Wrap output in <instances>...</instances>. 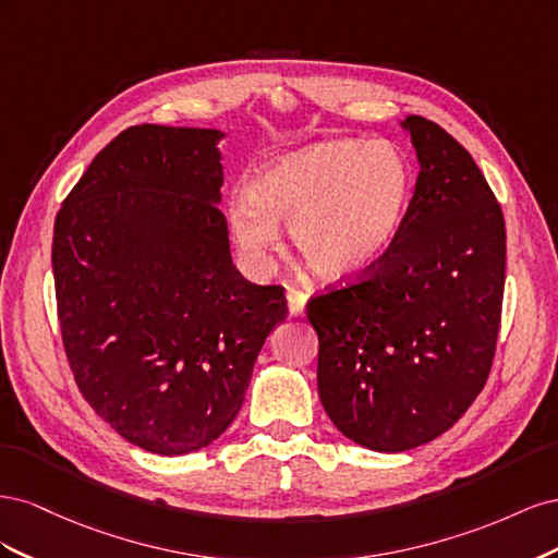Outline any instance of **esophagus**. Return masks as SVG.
Segmentation results:
<instances>
[{
  "label": "esophagus",
  "mask_w": 558,
  "mask_h": 558,
  "mask_svg": "<svg viewBox=\"0 0 558 558\" xmlns=\"http://www.w3.org/2000/svg\"><path fill=\"white\" fill-rule=\"evenodd\" d=\"M286 298H289V312H291V316H302V314H305V305H307V295L305 293L298 291V289H289Z\"/></svg>",
  "instance_id": "34e87169"
}]
</instances>
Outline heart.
Returning <instances> with one entry per match:
<instances>
[{
	"instance_id": "heart-1",
	"label": "heart",
	"mask_w": 558,
	"mask_h": 558,
	"mask_svg": "<svg viewBox=\"0 0 558 558\" xmlns=\"http://www.w3.org/2000/svg\"><path fill=\"white\" fill-rule=\"evenodd\" d=\"M412 189V162L398 144L324 142L253 174L228 221L251 263H267L286 223L295 251L320 279L347 283L373 272L393 248Z\"/></svg>"
}]
</instances>
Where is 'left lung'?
<instances>
[{
	"instance_id": "left-lung-1",
	"label": "left lung",
	"mask_w": 558,
	"mask_h": 558,
	"mask_svg": "<svg viewBox=\"0 0 558 558\" xmlns=\"http://www.w3.org/2000/svg\"><path fill=\"white\" fill-rule=\"evenodd\" d=\"M402 128L421 170L393 248L307 305L324 410L386 453L435 440L480 396L505 291V218L477 162L428 118Z\"/></svg>"
}]
</instances>
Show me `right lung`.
Instances as JSON below:
<instances>
[{
    "instance_id": "1",
    "label": "right lung",
    "mask_w": 558,
    "mask_h": 558,
    "mask_svg": "<svg viewBox=\"0 0 558 558\" xmlns=\"http://www.w3.org/2000/svg\"><path fill=\"white\" fill-rule=\"evenodd\" d=\"M205 128L132 125L111 140L53 230L66 361L83 398L150 453L211 445L238 416L281 286L232 265L223 165Z\"/></svg>"
}]
</instances>
